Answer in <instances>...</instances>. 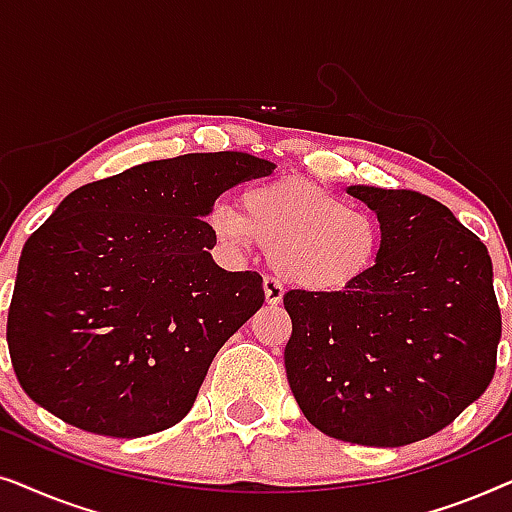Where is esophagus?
Wrapping results in <instances>:
<instances>
[{
	"mask_svg": "<svg viewBox=\"0 0 512 512\" xmlns=\"http://www.w3.org/2000/svg\"><path fill=\"white\" fill-rule=\"evenodd\" d=\"M263 293H265V303L268 305H279L284 298V286L277 277H265L263 279Z\"/></svg>",
	"mask_w": 512,
	"mask_h": 512,
	"instance_id": "34e87169",
	"label": "esophagus"
}]
</instances>
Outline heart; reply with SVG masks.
<instances>
[{
	"label": "heart",
	"mask_w": 512,
	"mask_h": 512,
	"mask_svg": "<svg viewBox=\"0 0 512 512\" xmlns=\"http://www.w3.org/2000/svg\"><path fill=\"white\" fill-rule=\"evenodd\" d=\"M214 240L226 249L261 244L279 275L307 291L335 293L359 284L382 251V223L366 207L303 179L244 188L240 212L214 205Z\"/></svg>",
	"instance_id": "b5f03b06"
}]
</instances>
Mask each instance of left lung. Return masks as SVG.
<instances>
[{
    "instance_id": "8db88e82",
    "label": "left lung",
    "mask_w": 512,
    "mask_h": 512,
    "mask_svg": "<svg viewBox=\"0 0 512 512\" xmlns=\"http://www.w3.org/2000/svg\"><path fill=\"white\" fill-rule=\"evenodd\" d=\"M347 191L377 212L380 261L345 291L286 293V377L326 436L410 445L452 424L492 382L501 340L492 258L429 195Z\"/></svg>"
}]
</instances>
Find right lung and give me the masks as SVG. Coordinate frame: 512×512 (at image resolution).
Returning <instances> with one entry per match:
<instances>
[{
  "label": "right lung",
  "instance_id": "add662e5",
  "mask_svg": "<svg viewBox=\"0 0 512 512\" xmlns=\"http://www.w3.org/2000/svg\"><path fill=\"white\" fill-rule=\"evenodd\" d=\"M272 170L249 153H186L69 193L18 263L6 340L25 394L111 438L181 422L223 342L263 305L258 272L212 261L202 219Z\"/></svg>",
  "mask_w": 512,
  "mask_h": 512
}]
</instances>
